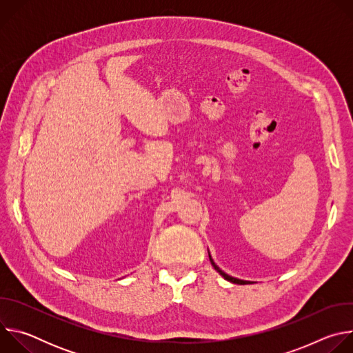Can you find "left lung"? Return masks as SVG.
I'll return each instance as SVG.
<instances>
[{
	"label": "left lung",
	"instance_id": "8db88e82",
	"mask_svg": "<svg viewBox=\"0 0 353 353\" xmlns=\"http://www.w3.org/2000/svg\"><path fill=\"white\" fill-rule=\"evenodd\" d=\"M208 256H210V261H211V264H212V267L226 279V281H229V282H232V283H237V285H247V283H250V281H244V279H239V278H234V276H230V275H228L226 272H223L215 263H214V260H212V257H211V254H210V251H208Z\"/></svg>",
	"mask_w": 353,
	"mask_h": 353
}]
</instances>
